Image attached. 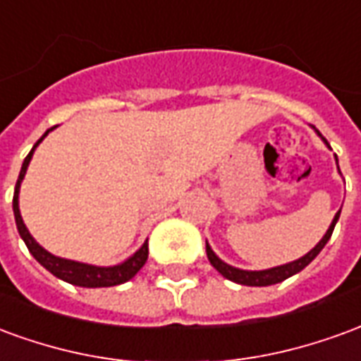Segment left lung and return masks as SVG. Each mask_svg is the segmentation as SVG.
<instances>
[{"mask_svg": "<svg viewBox=\"0 0 361 361\" xmlns=\"http://www.w3.org/2000/svg\"><path fill=\"white\" fill-rule=\"evenodd\" d=\"M313 129H315V127H313ZM315 133H317L319 137H321V141L325 142L326 147L331 149V145L326 142L325 137L319 133L317 129H315ZM334 160H336V166H338V158H336V154H334ZM338 173H341V168H338ZM338 216H341V211L334 214L331 226H329L325 235L319 240V243L313 247V250L307 251L303 257L295 259V261H290V263H286V265L272 267V269H263V271H243V269H238V267H232V265H228V263H224V261H222V259L212 251L209 242H207V257H209V261H211V265L214 267V269H216L224 279L232 280V282H235V284H243V286H271V284H279V282H282V280L290 279V276H294V274H298L300 271H303V269L310 265L313 259L317 257L319 253H321V250L326 245V242L331 240L334 226H336V222H338Z\"/></svg>", "mask_w": 361, "mask_h": 361, "instance_id": "obj_1", "label": "left lung"}]
</instances>
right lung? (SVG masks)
<instances>
[{
	"mask_svg": "<svg viewBox=\"0 0 361 361\" xmlns=\"http://www.w3.org/2000/svg\"><path fill=\"white\" fill-rule=\"evenodd\" d=\"M58 127V126H56ZM56 127H50L46 133L36 141V145L32 147V150L28 152V157L25 158V162L20 166L19 180H17V185H15V195H13V214H15V222H17V230H19V235L23 238V242L27 243L28 251L32 253V257L40 263V265L50 271L54 276L66 280L69 284H75V286L82 288H106V286H118V284H123L127 280H131L141 271V267L147 263V257H149V240L142 243L139 250L135 251L131 257H127L126 261H121L118 265L111 267H98V265H89V263H81V261H71V259H63L54 255L50 251H46L36 242L35 238L30 235L28 228L25 226L23 222V216H20L19 209V191L20 183L25 180V173H27V168L32 160V154H35L36 147L46 139V135L54 131Z\"/></svg>",
	"mask_w": 361,
	"mask_h": 361,
	"instance_id": "add662e5",
	"label": "right lung"
}]
</instances>
